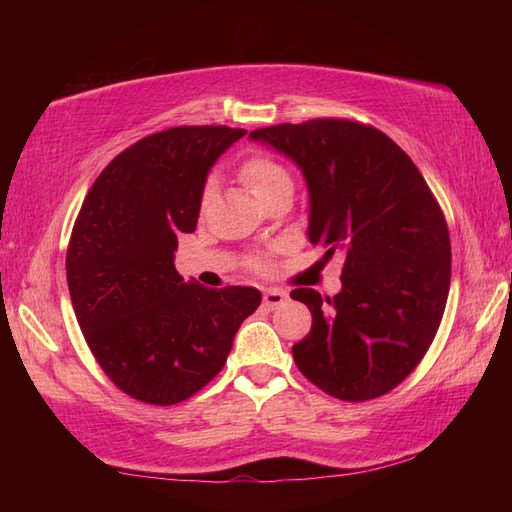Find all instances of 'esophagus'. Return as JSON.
<instances>
[{"mask_svg":"<svg viewBox=\"0 0 512 512\" xmlns=\"http://www.w3.org/2000/svg\"><path fill=\"white\" fill-rule=\"evenodd\" d=\"M288 301V295L284 290H277V288H270V290H264V306L275 310L279 306H284V303Z\"/></svg>","mask_w":512,"mask_h":512,"instance_id":"34e87169","label":"esophagus"}]
</instances>
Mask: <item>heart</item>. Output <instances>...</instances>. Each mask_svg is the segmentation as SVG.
I'll return each mask as SVG.
<instances>
[{
    "mask_svg": "<svg viewBox=\"0 0 512 512\" xmlns=\"http://www.w3.org/2000/svg\"><path fill=\"white\" fill-rule=\"evenodd\" d=\"M239 178H242L246 189L253 193L259 202L281 187H292V178L286 171V167H281L277 160L268 156L246 158L242 162V167H239ZM209 198H211V187H206L204 202Z\"/></svg>",
    "mask_w": 512,
    "mask_h": 512,
    "instance_id": "1",
    "label": "heart"
}]
</instances>
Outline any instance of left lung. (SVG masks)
Wrapping results in <instances>:
<instances>
[{
	"mask_svg": "<svg viewBox=\"0 0 512 512\" xmlns=\"http://www.w3.org/2000/svg\"><path fill=\"white\" fill-rule=\"evenodd\" d=\"M297 165L308 187V239L343 253L341 290L297 288L312 328L292 345L325 394L369 400L405 380L438 332L451 286V242L422 173L394 140L352 121L317 118L248 136Z\"/></svg>",
	"mask_w": 512,
	"mask_h": 512,
	"instance_id": "obj_1",
	"label": "left lung"
}]
</instances>
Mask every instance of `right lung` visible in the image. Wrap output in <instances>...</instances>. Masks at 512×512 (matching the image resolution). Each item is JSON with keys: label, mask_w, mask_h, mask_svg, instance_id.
I'll return each instance as SVG.
<instances>
[{"label": "right lung", "mask_w": 512, "mask_h": 512, "mask_svg": "<svg viewBox=\"0 0 512 512\" xmlns=\"http://www.w3.org/2000/svg\"><path fill=\"white\" fill-rule=\"evenodd\" d=\"M231 127H173L118 154L85 198L68 259L76 321L112 383L136 400L176 405L224 367L262 303L248 286L211 290L176 270L180 233L198 226L204 184Z\"/></svg>", "instance_id": "1"}]
</instances>
